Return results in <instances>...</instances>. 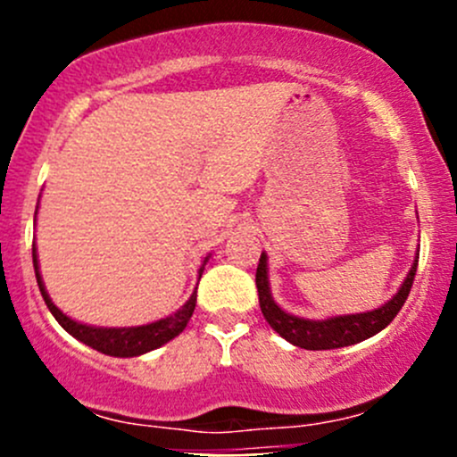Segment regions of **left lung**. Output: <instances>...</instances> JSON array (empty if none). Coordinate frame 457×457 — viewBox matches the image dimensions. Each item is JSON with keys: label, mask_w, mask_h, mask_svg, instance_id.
Returning a JSON list of instances; mask_svg holds the SVG:
<instances>
[{"label": "left lung", "mask_w": 457, "mask_h": 457, "mask_svg": "<svg viewBox=\"0 0 457 457\" xmlns=\"http://www.w3.org/2000/svg\"><path fill=\"white\" fill-rule=\"evenodd\" d=\"M416 267L418 256L413 261L411 270H409L407 278L400 285L395 296L386 301L385 305L378 310L362 312V314H347V316H331L325 320H310V318H298L294 314H287L276 305L270 292V278H267V254L262 252L261 261L256 267V287H258V303H261V312L265 320L270 322L271 329L278 336H283L287 343L296 345L301 349H338L356 345L361 340L371 338L378 331L385 329L395 314L403 310L404 301H407L409 292H411L413 278H416Z\"/></svg>", "instance_id": "1"}]
</instances>
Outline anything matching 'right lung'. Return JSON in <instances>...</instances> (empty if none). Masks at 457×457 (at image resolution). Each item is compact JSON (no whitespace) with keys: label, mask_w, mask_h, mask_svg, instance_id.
Returning <instances> with one entry per match:
<instances>
[{"label":"right lung","mask_w":457,"mask_h":457,"mask_svg":"<svg viewBox=\"0 0 457 457\" xmlns=\"http://www.w3.org/2000/svg\"><path fill=\"white\" fill-rule=\"evenodd\" d=\"M37 214V212H35ZM210 261V256H205L203 261L201 270H199V278L205 270V262ZM32 265H35V276H37V285H39V292L44 296L46 305H48L50 314L54 316V320L72 336V338L81 340V343L87 345V347L96 349V352L105 353V356H114V358H132V356H143V353L152 352V349L161 347V345L170 343L172 338H177L183 329L187 327V320H190L192 314H195L196 307V289L195 294L190 296V301L181 307L179 312H174L172 316L161 318V320L150 322V325H139V327H92V325H84V322L72 320L71 316L63 314L53 301H50L48 292H46V285L41 280L39 274V261H37V250L32 245Z\"/></svg>","instance_id":"add662e5"}]
</instances>
